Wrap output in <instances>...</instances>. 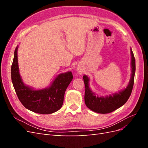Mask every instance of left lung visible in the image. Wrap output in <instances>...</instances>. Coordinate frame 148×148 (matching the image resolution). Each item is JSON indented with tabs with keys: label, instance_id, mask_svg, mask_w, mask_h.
<instances>
[{
	"label": "left lung",
	"instance_id": "1",
	"mask_svg": "<svg viewBox=\"0 0 148 148\" xmlns=\"http://www.w3.org/2000/svg\"><path fill=\"white\" fill-rule=\"evenodd\" d=\"M132 54V78L126 89L113 95V96L106 97H98L92 92L89 87V78L87 76H83V80L85 85L84 101L85 104L89 109L99 114H108L119 109L125 104L130 96L134 84V78L136 70L135 58L131 49Z\"/></svg>",
	"mask_w": 148,
	"mask_h": 148
}]
</instances>
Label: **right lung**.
<instances>
[{
    "label": "right lung",
    "instance_id": "obj_1",
    "mask_svg": "<svg viewBox=\"0 0 148 148\" xmlns=\"http://www.w3.org/2000/svg\"><path fill=\"white\" fill-rule=\"evenodd\" d=\"M17 49L11 67L12 81L16 95L21 104L28 110L41 114H52L59 110L64 102L65 92L73 79L71 71L59 75L49 88L33 90L26 86L19 73Z\"/></svg>",
    "mask_w": 148,
    "mask_h": 148
}]
</instances>
